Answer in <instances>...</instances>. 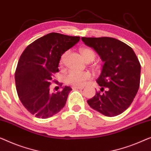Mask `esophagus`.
Returning <instances> with one entry per match:
<instances>
[{"mask_svg": "<svg viewBox=\"0 0 151 151\" xmlns=\"http://www.w3.org/2000/svg\"><path fill=\"white\" fill-rule=\"evenodd\" d=\"M84 88V87L82 86H73L72 87V89H80V90H82Z\"/></svg>", "mask_w": 151, "mask_h": 151, "instance_id": "obj_1", "label": "esophagus"}]
</instances>
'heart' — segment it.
<instances>
[{
	"instance_id": "heart-1",
	"label": "heart",
	"mask_w": 151,
	"mask_h": 151,
	"mask_svg": "<svg viewBox=\"0 0 151 151\" xmlns=\"http://www.w3.org/2000/svg\"><path fill=\"white\" fill-rule=\"evenodd\" d=\"M81 54L86 62H92L95 59L96 54L91 48H82L80 50ZM67 52H65L60 56L59 64L62 65L64 64L65 58ZM91 73L88 71H80L76 70H71L68 72L65 78V82L68 85L73 86H82L85 84L87 80L90 79Z\"/></svg>"
}]
</instances>
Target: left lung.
Returning a JSON list of instances; mask_svg holds the SVG:
<instances>
[{
	"label": "left lung",
	"mask_w": 151,
	"mask_h": 151,
	"mask_svg": "<svg viewBox=\"0 0 151 151\" xmlns=\"http://www.w3.org/2000/svg\"><path fill=\"white\" fill-rule=\"evenodd\" d=\"M85 44L95 50L104 62L97 82L101 86L87 101L94 110L106 116L124 112L136 95L140 82L141 66L134 50L112 37H82Z\"/></svg>",
	"instance_id": "1"
}]
</instances>
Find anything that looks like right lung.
<instances>
[{
	"instance_id": "1",
	"label": "right lung",
	"mask_w": 151,
	"mask_h": 151,
	"mask_svg": "<svg viewBox=\"0 0 151 151\" xmlns=\"http://www.w3.org/2000/svg\"><path fill=\"white\" fill-rule=\"evenodd\" d=\"M80 39L51 32L28 45L21 54L15 72L17 93L24 108L35 117L47 119L65 106L71 87L52 93L50 86L55 82L54 74L59 71L60 56Z\"/></svg>"
}]
</instances>
